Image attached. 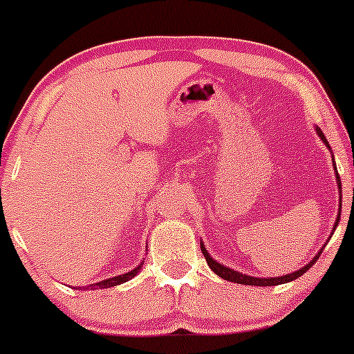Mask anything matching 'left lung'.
<instances>
[{
  "label": "left lung",
  "mask_w": 354,
  "mask_h": 354,
  "mask_svg": "<svg viewBox=\"0 0 354 354\" xmlns=\"http://www.w3.org/2000/svg\"><path fill=\"white\" fill-rule=\"evenodd\" d=\"M315 131H317V135L321 136L322 142L326 143V147L329 148V143H328V140H326L324 133L319 130V128H315ZM334 172H336V163H334ZM336 182H337V187L341 189V178H339V176H337V172H336ZM339 212H341V211H339ZM339 212H337L336 223H334V230H336L337 223H339V218H341ZM201 250H203V254H204V258H206L207 265H209V267H211V270L216 273V275H219V277H221V279L227 280V282L243 283V285H257V287H270V285L287 283V282H292V280L299 279L300 275H304V273H306L307 270L313 267V265L315 263V261H317V258L321 257V253H322V248H321V250H319V253L315 254L313 260H310L309 263L306 265V267H302V268L297 270V272H294V273H288V275H282V277H272V279H270V277H267V279H258V277L245 275V273H239V272H236V270L227 268V267H224V265L218 263V261H216L214 258H212L211 254L207 253V250H206V246H204V243H201Z\"/></svg>",
  "instance_id": "1"
}]
</instances>
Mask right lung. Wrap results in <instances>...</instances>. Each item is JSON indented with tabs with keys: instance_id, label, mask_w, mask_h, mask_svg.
<instances>
[{
	"instance_id": "obj_1",
	"label": "right lung",
	"mask_w": 354,
	"mask_h": 354,
	"mask_svg": "<svg viewBox=\"0 0 354 354\" xmlns=\"http://www.w3.org/2000/svg\"><path fill=\"white\" fill-rule=\"evenodd\" d=\"M140 268H142V263L138 265V267H136L135 270H131V272H128V273H123V275H118V277H111V279H106V280H102V282H97V283H91V285H87V287H77L79 290H82V288H84V290H93V288H109V287H115V285H120V283H124V282H128V280L130 279H133V277L136 275V273L140 272Z\"/></svg>"
}]
</instances>
